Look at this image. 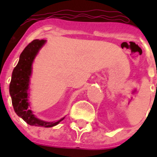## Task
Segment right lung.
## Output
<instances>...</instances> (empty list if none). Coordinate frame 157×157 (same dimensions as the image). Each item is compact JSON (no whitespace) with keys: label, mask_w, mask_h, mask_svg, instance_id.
Listing matches in <instances>:
<instances>
[{"label":"right lung","mask_w":157,"mask_h":157,"mask_svg":"<svg viewBox=\"0 0 157 157\" xmlns=\"http://www.w3.org/2000/svg\"><path fill=\"white\" fill-rule=\"evenodd\" d=\"M45 42L46 40H34L23 49L19 56L17 65L12 71L9 94L12 98L15 112L29 125L52 127L61 122L65 116L58 121L47 122L41 120L34 116L30 109L29 102V86L32 74V65L36 56Z\"/></svg>","instance_id":"obj_1"}]
</instances>
